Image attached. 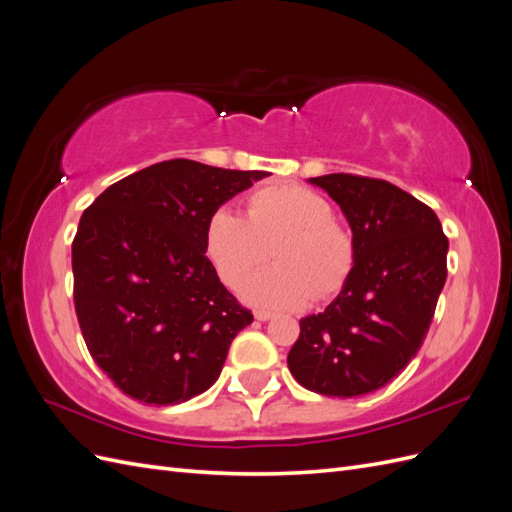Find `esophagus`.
Wrapping results in <instances>:
<instances>
[{
    "label": "esophagus",
    "instance_id": "esophagus-1",
    "mask_svg": "<svg viewBox=\"0 0 512 512\" xmlns=\"http://www.w3.org/2000/svg\"><path fill=\"white\" fill-rule=\"evenodd\" d=\"M275 314L273 312H267V309H258V312H254V318L256 320H260V322H267V320H271Z\"/></svg>",
    "mask_w": 512,
    "mask_h": 512
}]
</instances>
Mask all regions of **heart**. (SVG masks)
I'll return each mask as SVG.
<instances>
[{
  "mask_svg": "<svg viewBox=\"0 0 512 512\" xmlns=\"http://www.w3.org/2000/svg\"><path fill=\"white\" fill-rule=\"evenodd\" d=\"M269 252L275 265L241 288L252 305L301 307L312 297H333L354 267L352 235L333 220V205L294 183L252 192L245 200V218L222 207L207 220L205 254L228 288H239Z\"/></svg>",
  "mask_w": 512,
  "mask_h": 512,
  "instance_id": "1",
  "label": "heart"
}]
</instances>
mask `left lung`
Instances as JSON below:
<instances>
[{"label": "left lung", "instance_id": "8db88e82", "mask_svg": "<svg viewBox=\"0 0 512 512\" xmlns=\"http://www.w3.org/2000/svg\"><path fill=\"white\" fill-rule=\"evenodd\" d=\"M307 181L344 211L354 267L324 312L301 318L288 369L320 395H367L421 348L446 282L448 239L436 213L389 181L346 173Z\"/></svg>", "mask_w": 512, "mask_h": 512}]
</instances>
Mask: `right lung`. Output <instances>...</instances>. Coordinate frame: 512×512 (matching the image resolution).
<instances>
[{
  "label": "right lung",
  "instance_id": "obj_1",
  "mask_svg": "<svg viewBox=\"0 0 512 512\" xmlns=\"http://www.w3.org/2000/svg\"><path fill=\"white\" fill-rule=\"evenodd\" d=\"M267 175L166 160L113 183L81 215L76 318L89 354L126 395L170 406L220 378L230 342L254 316L205 256V226Z\"/></svg>",
  "mask_w": 512,
  "mask_h": 512
}]
</instances>
